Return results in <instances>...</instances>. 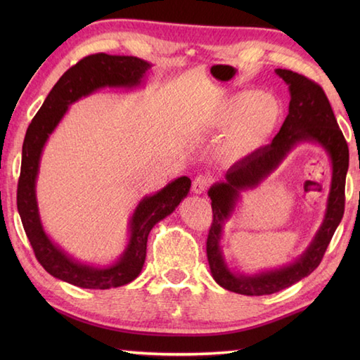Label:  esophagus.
Instances as JSON below:
<instances>
[{
  "instance_id": "obj_1",
  "label": "esophagus",
  "mask_w": 360,
  "mask_h": 360,
  "mask_svg": "<svg viewBox=\"0 0 360 360\" xmlns=\"http://www.w3.org/2000/svg\"><path fill=\"white\" fill-rule=\"evenodd\" d=\"M209 184H210V179L207 178V176H204V174L196 176V178L193 179V184H192L193 193H196V195L204 193L205 190L209 188Z\"/></svg>"
}]
</instances>
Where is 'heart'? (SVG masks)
Masks as SVG:
<instances>
[{
	"label": "heart",
	"mask_w": 360,
	"mask_h": 360,
	"mask_svg": "<svg viewBox=\"0 0 360 360\" xmlns=\"http://www.w3.org/2000/svg\"><path fill=\"white\" fill-rule=\"evenodd\" d=\"M283 108L277 98L259 91H240L219 102L213 127L226 129L221 150L231 159H244L264 148L280 127Z\"/></svg>",
	"instance_id": "obj_1"
}]
</instances>
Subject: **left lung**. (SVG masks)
Segmentation results:
<instances>
[{
    "mask_svg": "<svg viewBox=\"0 0 360 360\" xmlns=\"http://www.w3.org/2000/svg\"><path fill=\"white\" fill-rule=\"evenodd\" d=\"M289 86V112L269 145L229 168L224 181L209 188L213 223L207 236V259L212 277L219 286L243 295H269L289 288L316 269L323 258L345 210V179L349 153L333 108L323 89L304 75L289 70H275ZM320 144L330 156L333 174L323 224L307 250L295 262L258 274L230 271L220 249L224 223L231 216L240 192L255 188L276 167L295 144Z\"/></svg>",
    "mask_w": 360,
    "mask_h": 360,
    "instance_id": "8db88e82",
    "label": "left lung"
}]
</instances>
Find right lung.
Masks as SVG:
<instances>
[{
	"mask_svg": "<svg viewBox=\"0 0 360 360\" xmlns=\"http://www.w3.org/2000/svg\"><path fill=\"white\" fill-rule=\"evenodd\" d=\"M150 68L151 65L148 62L131 56H110L101 52L82 58L53 85L26 131L17 190L21 223L34 254L46 272L74 286L110 289L133 281L143 267L150 231L160 219L173 213L188 195L192 186V181L187 176H181L168 182L155 195L143 196L129 219V238L124 254L117 258V262L108 266H93L77 262L57 246L43 229L35 193L40 158L49 136L63 119L70 105L101 88L133 89L141 86Z\"/></svg>",
	"mask_w": 360,
	"mask_h": 360,
	"instance_id": "obj_1",
	"label": "right lung"
}]
</instances>
